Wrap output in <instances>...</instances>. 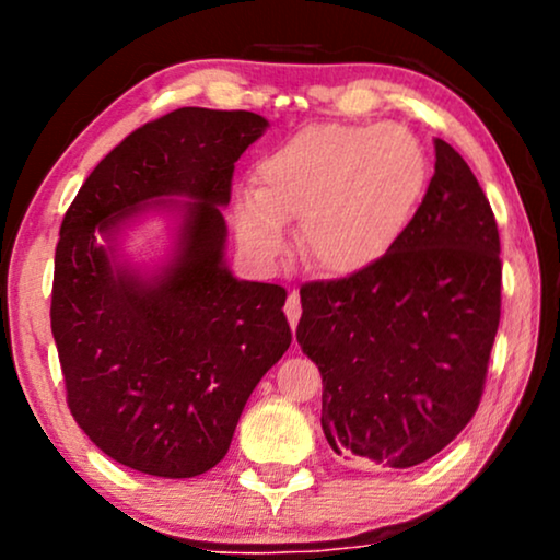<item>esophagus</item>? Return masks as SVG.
I'll use <instances>...</instances> for the list:
<instances>
[{"mask_svg":"<svg viewBox=\"0 0 560 560\" xmlns=\"http://www.w3.org/2000/svg\"><path fill=\"white\" fill-rule=\"evenodd\" d=\"M285 316L290 320V328H295L298 320H301V295H298L295 290L288 295V301H285Z\"/></svg>","mask_w":560,"mask_h":560,"instance_id":"1","label":"esophagus"}]
</instances>
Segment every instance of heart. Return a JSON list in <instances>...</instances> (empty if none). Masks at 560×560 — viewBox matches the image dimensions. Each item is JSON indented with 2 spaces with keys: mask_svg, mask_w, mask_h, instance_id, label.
Wrapping results in <instances>:
<instances>
[{
  "mask_svg": "<svg viewBox=\"0 0 560 560\" xmlns=\"http://www.w3.org/2000/svg\"><path fill=\"white\" fill-rule=\"evenodd\" d=\"M428 155L400 125H313L259 158L255 196L234 203L236 232L259 259H278L298 224L303 262L349 278L380 265L416 217Z\"/></svg>",
  "mask_w": 560,
  "mask_h": 560,
  "instance_id": "b5f03b06",
  "label": "heart"
}]
</instances>
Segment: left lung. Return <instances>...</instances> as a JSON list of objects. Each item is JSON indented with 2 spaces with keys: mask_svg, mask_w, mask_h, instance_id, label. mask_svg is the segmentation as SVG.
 <instances>
[{
  "mask_svg": "<svg viewBox=\"0 0 560 560\" xmlns=\"http://www.w3.org/2000/svg\"><path fill=\"white\" fill-rule=\"evenodd\" d=\"M295 339L324 380L328 446L366 469L446 448L479 408L500 326V232L448 142L397 247L370 270L305 282Z\"/></svg>",
  "mask_w": 560,
  "mask_h": 560,
  "instance_id": "8db88e82",
  "label": "left lung"
}]
</instances>
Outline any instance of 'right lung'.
Listing matches in <instances>:
<instances>
[{
	"mask_svg": "<svg viewBox=\"0 0 560 560\" xmlns=\"http://www.w3.org/2000/svg\"><path fill=\"white\" fill-rule=\"evenodd\" d=\"M267 129L252 112L183 106L125 137L68 206L50 328L68 408L129 469L165 479L226 456L252 389L290 347L285 288L224 265L234 163ZM180 195L189 201L165 202ZM184 219L171 264L142 279L113 259L119 223L151 208Z\"/></svg>",
	"mask_w": 560,
	"mask_h": 560,
	"instance_id": "add662e5",
	"label": "right lung"
}]
</instances>
